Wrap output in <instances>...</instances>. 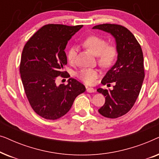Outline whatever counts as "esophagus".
Listing matches in <instances>:
<instances>
[{
    "mask_svg": "<svg viewBox=\"0 0 159 159\" xmlns=\"http://www.w3.org/2000/svg\"><path fill=\"white\" fill-rule=\"evenodd\" d=\"M86 90L88 93H93L95 92V90L93 88H86Z\"/></svg>",
    "mask_w": 159,
    "mask_h": 159,
    "instance_id": "1",
    "label": "esophagus"
}]
</instances>
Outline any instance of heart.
Masks as SVG:
<instances>
[{
    "instance_id": "obj_1",
    "label": "heart",
    "mask_w": 159,
    "mask_h": 159,
    "mask_svg": "<svg viewBox=\"0 0 159 159\" xmlns=\"http://www.w3.org/2000/svg\"><path fill=\"white\" fill-rule=\"evenodd\" d=\"M83 45L95 56H98V62L103 68H109L116 60L118 53L116 46L112 43H108L107 40L102 37L95 34L87 37L83 41ZM76 55V48H70L67 52V59L70 64L75 62ZM98 75L99 72L97 69L90 68L80 69L77 74V77L88 85L94 84Z\"/></svg>"
}]
</instances>
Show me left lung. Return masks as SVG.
<instances>
[{"label": "left lung", "mask_w": 159, "mask_h": 159, "mask_svg": "<svg viewBox=\"0 0 159 159\" xmlns=\"http://www.w3.org/2000/svg\"><path fill=\"white\" fill-rule=\"evenodd\" d=\"M93 29L109 32L116 41L118 59L101 81L103 84L114 82V88L97 90L106 99L98 112L106 118L116 119L129 111L140 93L145 77L143 51L134 34L124 26L102 24Z\"/></svg>", "instance_id": "1"}]
</instances>
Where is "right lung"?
I'll list each match as a JSON object with an SVG mask.
<instances>
[{
  "instance_id": "add662e5",
  "label": "right lung",
  "mask_w": 159,
  "mask_h": 159,
  "mask_svg": "<svg viewBox=\"0 0 159 159\" xmlns=\"http://www.w3.org/2000/svg\"><path fill=\"white\" fill-rule=\"evenodd\" d=\"M82 25L48 24L38 30L24 46L19 71L25 94L32 109L45 119L64 116L85 87L70 78L67 84H56L57 77H69L64 71L67 58L64 49Z\"/></svg>"
}]
</instances>
